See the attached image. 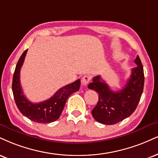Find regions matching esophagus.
<instances>
[{
  "mask_svg": "<svg viewBox=\"0 0 158 158\" xmlns=\"http://www.w3.org/2000/svg\"><path fill=\"white\" fill-rule=\"evenodd\" d=\"M90 81V77L88 75H85L82 77L81 79V83L84 85H87L89 83V81Z\"/></svg>",
  "mask_w": 158,
  "mask_h": 158,
  "instance_id": "34e87169",
  "label": "esophagus"
}]
</instances>
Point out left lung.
<instances>
[{"instance_id":"8db88e82","label":"left lung","mask_w":158,"mask_h":158,"mask_svg":"<svg viewBox=\"0 0 158 158\" xmlns=\"http://www.w3.org/2000/svg\"><path fill=\"white\" fill-rule=\"evenodd\" d=\"M131 76L121 90L113 92L100 76L93 78L88 88L98 94V102L92 110L94 119L103 124L117 123L130 116L139 103L144 85L143 68L139 56L134 61Z\"/></svg>"}]
</instances>
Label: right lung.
I'll list each match as a JSON object with an SVG mask.
<instances>
[{"mask_svg":"<svg viewBox=\"0 0 158 158\" xmlns=\"http://www.w3.org/2000/svg\"><path fill=\"white\" fill-rule=\"evenodd\" d=\"M27 51L28 49L25 51L19 59L13 75L12 92L15 103L20 113L32 121L42 123L54 122L60 116L68 97L79 90L80 79L61 87L49 99L40 103H32L24 96L20 81V69Z\"/></svg>","mask_w":158,"mask_h":158,"instance_id":"add662e5","label":"right lung"}]
</instances>
